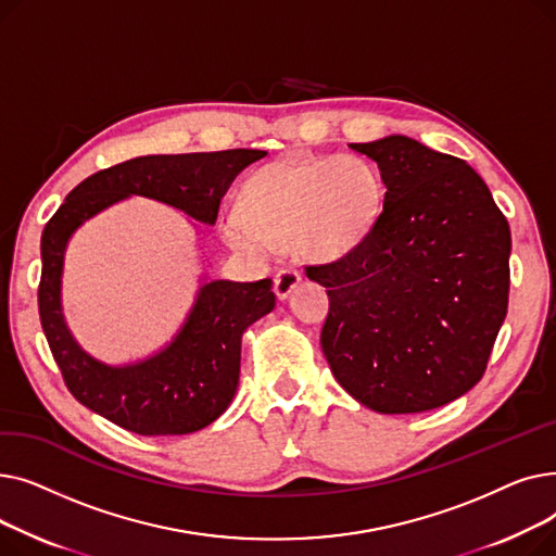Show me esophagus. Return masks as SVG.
Here are the masks:
<instances>
[{
    "label": "esophagus",
    "mask_w": 556,
    "mask_h": 556,
    "mask_svg": "<svg viewBox=\"0 0 556 556\" xmlns=\"http://www.w3.org/2000/svg\"><path fill=\"white\" fill-rule=\"evenodd\" d=\"M300 281H302V275H300L298 270H290V268L279 270L277 277H275V295H277L279 300H286L290 293H293L295 286H298Z\"/></svg>",
    "instance_id": "1"
}]
</instances>
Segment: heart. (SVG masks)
Wrapping results in <instances>:
<instances>
[{
  "instance_id": "1",
  "label": "heart",
  "mask_w": 556,
  "mask_h": 556,
  "mask_svg": "<svg viewBox=\"0 0 556 556\" xmlns=\"http://www.w3.org/2000/svg\"><path fill=\"white\" fill-rule=\"evenodd\" d=\"M383 202L376 166L358 155L281 157L256 168L239 191V216L223 220L231 250L268 256L295 245L331 261L352 252Z\"/></svg>"
}]
</instances>
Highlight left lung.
<instances>
[{"instance_id": "1", "label": "left lung", "mask_w": 556, "mask_h": 556, "mask_svg": "<svg viewBox=\"0 0 556 556\" xmlns=\"http://www.w3.org/2000/svg\"><path fill=\"white\" fill-rule=\"evenodd\" d=\"M378 164L383 212L358 248L323 266V352L336 381L381 415H413L469 392L509 302V223L459 157L390 135L349 143Z\"/></svg>"}]
</instances>
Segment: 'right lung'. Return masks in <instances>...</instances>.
<instances>
[{"instance_id":"add662e5","label":"right lung","mask_w":556,"mask_h":556,"mask_svg":"<svg viewBox=\"0 0 556 556\" xmlns=\"http://www.w3.org/2000/svg\"><path fill=\"white\" fill-rule=\"evenodd\" d=\"M266 151L146 155L83 180L45 225L38 288L40 323L67 390L92 413L130 432L189 434L216 421L231 403L241 371V338L275 308L273 279L204 281L182 329L155 356L112 367L74 340L61 306L63 261L72 233L110 204L153 198L214 225L237 175Z\"/></svg>"}]
</instances>
